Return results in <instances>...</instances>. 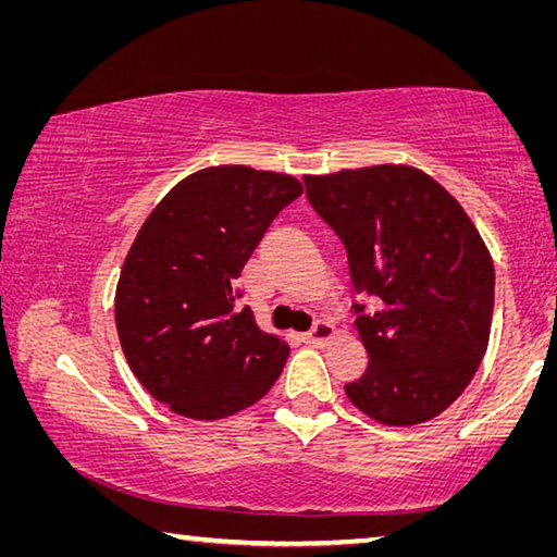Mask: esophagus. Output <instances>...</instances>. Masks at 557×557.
Returning a JSON list of instances; mask_svg holds the SVG:
<instances>
[{
	"label": "esophagus",
	"mask_w": 557,
	"mask_h": 557,
	"mask_svg": "<svg viewBox=\"0 0 557 557\" xmlns=\"http://www.w3.org/2000/svg\"><path fill=\"white\" fill-rule=\"evenodd\" d=\"M334 334H336V329H334L332 324L324 322V319H317L314 326L309 329V334H305V338H307V344L322 346V344H326L329 338H332Z\"/></svg>",
	"instance_id": "obj_1"
}]
</instances>
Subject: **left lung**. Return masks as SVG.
<instances>
[{"instance_id": "8db88e82", "label": "left lung", "mask_w": 557, "mask_h": 557, "mask_svg": "<svg viewBox=\"0 0 557 557\" xmlns=\"http://www.w3.org/2000/svg\"><path fill=\"white\" fill-rule=\"evenodd\" d=\"M307 199L342 238L369 369L344 391L393 428L437 418L482 363L494 314V262L459 201L405 164L305 176Z\"/></svg>"}]
</instances>
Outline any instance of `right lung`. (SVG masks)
I'll list each match as a JSON object with an SVG mask.
<instances>
[{
	"mask_svg": "<svg viewBox=\"0 0 557 557\" xmlns=\"http://www.w3.org/2000/svg\"><path fill=\"white\" fill-rule=\"evenodd\" d=\"M299 194L289 174L209 166L147 215L120 272L115 324L132 373L169 410L228 418L277 381L289 346L235 307V282Z\"/></svg>",
	"mask_w": 557,
	"mask_h": 557,
	"instance_id": "add662e5",
	"label": "right lung"
}]
</instances>
